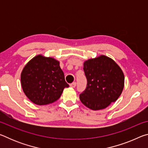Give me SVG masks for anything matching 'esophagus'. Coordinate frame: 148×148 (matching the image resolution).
Segmentation results:
<instances>
[{
    "mask_svg": "<svg viewBox=\"0 0 148 148\" xmlns=\"http://www.w3.org/2000/svg\"><path fill=\"white\" fill-rule=\"evenodd\" d=\"M70 86H71V87H73V88H74V87L76 86V82H73V83L70 84Z\"/></svg>",
    "mask_w": 148,
    "mask_h": 148,
    "instance_id": "34e87169",
    "label": "esophagus"
}]
</instances>
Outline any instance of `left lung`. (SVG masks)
Instances as JSON below:
<instances>
[{
	"instance_id": "8db88e82",
	"label": "left lung",
	"mask_w": 148,
	"mask_h": 148,
	"mask_svg": "<svg viewBox=\"0 0 148 148\" xmlns=\"http://www.w3.org/2000/svg\"><path fill=\"white\" fill-rule=\"evenodd\" d=\"M86 89L80 93V101L93 110H102L116 101L124 87V75L112 59L101 56L84 62Z\"/></svg>"
}]
</instances>
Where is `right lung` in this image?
<instances>
[{"mask_svg":"<svg viewBox=\"0 0 148 148\" xmlns=\"http://www.w3.org/2000/svg\"><path fill=\"white\" fill-rule=\"evenodd\" d=\"M21 86L30 101L38 105L53 103L69 85L65 82L59 62L51 57L37 56L24 67Z\"/></svg>","mask_w":148,"mask_h":148,"instance_id":"add662e5","label":"right lung"}]
</instances>
